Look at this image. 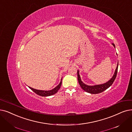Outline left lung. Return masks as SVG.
Instances as JSON below:
<instances>
[{
  "label": "left lung",
  "instance_id": "8db88e82",
  "mask_svg": "<svg viewBox=\"0 0 132 132\" xmlns=\"http://www.w3.org/2000/svg\"><path fill=\"white\" fill-rule=\"evenodd\" d=\"M112 45H113V46L116 48L115 45H114L113 43H112ZM118 62L117 64V66L116 69L115 70V72H114V73L113 74V77L112 78L108 80V81L104 84H100V85H93V86H90V85H87L86 84H84L81 79V78H80V76L79 75V71L78 70L77 71V74H78V82L79 85H80V86L82 88L83 90H84L85 92H87V93H89L90 94H98L102 92L104 90H105L106 89L110 87L113 84V82L115 80L116 77H117V74L118 72Z\"/></svg>",
  "mask_w": 132,
  "mask_h": 132
}]
</instances>
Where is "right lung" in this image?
Listing matches in <instances>:
<instances>
[{
  "instance_id": "right-lung-1",
  "label": "right lung",
  "mask_w": 132,
  "mask_h": 132,
  "mask_svg": "<svg viewBox=\"0 0 132 132\" xmlns=\"http://www.w3.org/2000/svg\"><path fill=\"white\" fill-rule=\"evenodd\" d=\"M62 79H61V81L59 83V84L56 86L53 89H51V90H39V89H34L32 87H29L31 90H32L34 93H36L37 94L40 95V96H51V95H52L55 93H57V92L58 91V90L60 89V87H61V85L62 84Z\"/></svg>"
}]
</instances>
